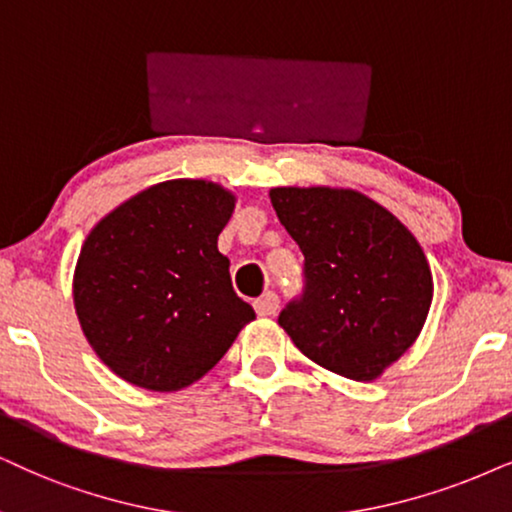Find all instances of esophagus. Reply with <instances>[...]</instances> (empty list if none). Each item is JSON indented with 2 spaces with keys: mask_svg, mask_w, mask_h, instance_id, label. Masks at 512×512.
<instances>
[{
  "mask_svg": "<svg viewBox=\"0 0 512 512\" xmlns=\"http://www.w3.org/2000/svg\"><path fill=\"white\" fill-rule=\"evenodd\" d=\"M276 309H278V295L271 293V290L255 300L257 316H274Z\"/></svg>",
  "mask_w": 512,
  "mask_h": 512,
  "instance_id": "esophagus-1",
  "label": "esophagus"
}]
</instances>
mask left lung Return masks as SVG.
I'll return each instance as SVG.
<instances>
[{"label":"left lung","instance_id":"8db88e82","mask_svg":"<svg viewBox=\"0 0 512 512\" xmlns=\"http://www.w3.org/2000/svg\"><path fill=\"white\" fill-rule=\"evenodd\" d=\"M278 222L304 255V293L278 316L307 359L375 380L423 331L432 271L416 236L354 189L278 186Z\"/></svg>","mask_w":512,"mask_h":512}]
</instances>
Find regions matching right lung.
Returning a JSON list of instances; mask_svg holds the SVG:
<instances>
[{"instance_id":"right-lung-1","label":"right lung","mask_w":512,"mask_h":512,"mask_svg":"<svg viewBox=\"0 0 512 512\" xmlns=\"http://www.w3.org/2000/svg\"><path fill=\"white\" fill-rule=\"evenodd\" d=\"M234 208V193L215 181L170 179L125 200L84 238L75 312L118 378L151 392L189 387L255 319L217 250Z\"/></svg>"}]
</instances>
